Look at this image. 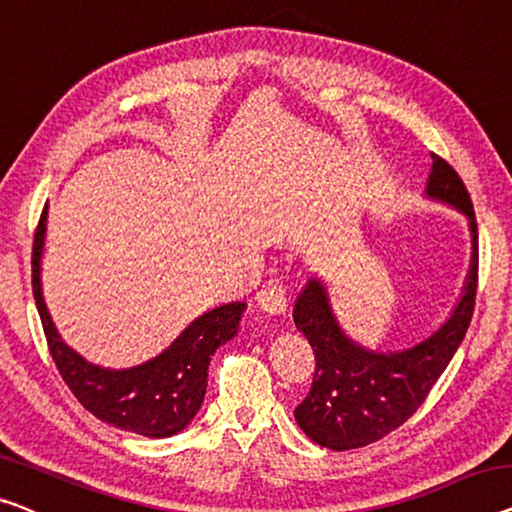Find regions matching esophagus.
Wrapping results in <instances>:
<instances>
[{"mask_svg":"<svg viewBox=\"0 0 512 512\" xmlns=\"http://www.w3.org/2000/svg\"><path fill=\"white\" fill-rule=\"evenodd\" d=\"M255 301L259 308L269 315H282L287 310V292L285 285L280 280H269L259 287V292L255 296Z\"/></svg>","mask_w":512,"mask_h":512,"instance_id":"obj_1","label":"esophagus"}]
</instances>
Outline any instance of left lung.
Masks as SVG:
<instances>
[{
	"label": "left lung",
	"mask_w": 512,
	"mask_h": 512,
	"mask_svg": "<svg viewBox=\"0 0 512 512\" xmlns=\"http://www.w3.org/2000/svg\"><path fill=\"white\" fill-rule=\"evenodd\" d=\"M425 197L462 213L471 234V262L460 299L437 331L411 347L379 352L342 329L322 278L312 276L296 296L294 324L308 338L317 368L310 393L294 409V418L315 444L331 451L368 446L407 421L448 368L469 329L478 287L474 204L457 172L434 154Z\"/></svg>",
	"instance_id": "1"
}]
</instances>
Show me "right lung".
Wrapping results in <instances>:
<instances>
[{"label": "right lung", "instance_id": "obj_1", "mask_svg": "<svg viewBox=\"0 0 512 512\" xmlns=\"http://www.w3.org/2000/svg\"><path fill=\"white\" fill-rule=\"evenodd\" d=\"M48 207L43 209L34 236L32 285L52 361L82 407L119 430L165 439L193 421L207 393L209 363L216 349L239 331L246 303L234 301L193 319L170 345L149 361L131 368H103L68 347L52 322L43 299V248L48 230Z\"/></svg>", "mask_w": 512, "mask_h": 512}]
</instances>
